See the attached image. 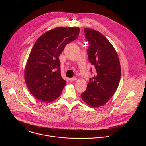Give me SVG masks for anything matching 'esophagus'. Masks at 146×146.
<instances>
[{
	"instance_id": "1",
	"label": "esophagus",
	"mask_w": 146,
	"mask_h": 146,
	"mask_svg": "<svg viewBox=\"0 0 146 146\" xmlns=\"http://www.w3.org/2000/svg\"><path fill=\"white\" fill-rule=\"evenodd\" d=\"M76 80H77L76 77H73V78H70V80L71 81H76Z\"/></svg>"
}]
</instances>
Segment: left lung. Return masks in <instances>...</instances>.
Segmentation results:
<instances>
[{
  "label": "left lung",
  "mask_w": 146,
  "mask_h": 146,
  "mask_svg": "<svg viewBox=\"0 0 146 146\" xmlns=\"http://www.w3.org/2000/svg\"><path fill=\"white\" fill-rule=\"evenodd\" d=\"M84 32L89 45L88 59L96 73L90 78L86 91L81 96L89 106L98 108L106 104L116 91L121 66L116 51L105 36L90 28H84Z\"/></svg>",
  "instance_id": "left-lung-1"
}]
</instances>
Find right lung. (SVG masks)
<instances>
[{
  "label": "right lung",
  "instance_id": "1",
  "mask_svg": "<svg viewBox=\"0 0 146 146\" xmlns=\"http://www.w3.org/2000/svg\"><path fill=\"white\" fill-rule=\"evenodd\" d=\"M80 28L58 27L41 35L29 54L25 69V80L36 99L50 102L58 98L66 82L60 74L59 56L66 44L76 40Z\"/></svg>",
  "mask_w": 146,
  "mask_h": 146
}]
</instances>
